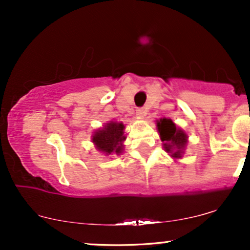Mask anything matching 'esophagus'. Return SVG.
Returning <instances> with one entry per match:
<instances>
[{"mask_svg": "<svg viewBox=\"0 0 250 250\" xmlns=\"http://www.w3.org/2000/svg\"><path fill=\"white\" fill-rule=\"evenodd\" d=\"M146 114H147V110H146L145 108H137V110H136L137 116L143 117V116H146Z\"/></svg>", "mask_w": 250, "mask_h": 250, "instance_id": "esophagus-1", "label": "esophagus"}]
</instances>
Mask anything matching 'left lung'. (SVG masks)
I'll return each instance as SVG.
<instances>
[{
	"mask_svg": "<svg viewBox=\"0 0 250 250\" xmlns=\"http://www.w3.org/2000/svg\"><path fill=\"white\" fill-rule=\"evenodd\" d=\"M157 129H159L163 147L168 153H171V156L175 159H180L182 156V151L187 143V135L185 131L177 129L173 121L169 119H161L157 121Z\"/></svg>",
	"mask_w": 250,
	"mask_h": 250,
	"instance_id": "obj_1",
	"label": "left lung"
}]
</instances>
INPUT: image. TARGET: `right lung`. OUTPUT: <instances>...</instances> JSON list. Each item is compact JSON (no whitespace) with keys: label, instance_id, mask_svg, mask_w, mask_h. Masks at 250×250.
Instances as JSON below:
<instances>
[{"label":"right lung","instance_id":"add662e5","mask_svg":"<svg viewBox=\"0 0 250 250\" xmlns=\"http://www.w3.org/2000/svg\"><path fill=\"white\" fill-rule=\"evenodd\" d=\"M125 125L122 123L110 122L101 130L96 131L93 136V142L96 148L105 154L115 153L119 155L123 150L122 142L125 140L123 135Z\"/></svg>","mask_w":250,"mask_h":250}]
</instances>
